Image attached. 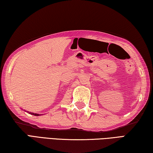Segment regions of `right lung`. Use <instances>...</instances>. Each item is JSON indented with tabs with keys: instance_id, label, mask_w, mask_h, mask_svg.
I'll return each mask as SVG.
<instances>
[{
	"instance_id": "right-lung-1",
	"label": "right lung",
	"mask_w": 153,
	"mask_h": 153,
	"mask_svg": "<svg viewBox=\"0 0 153 153\" xmlns=\"http://www.w3.org/2000/svg\"><path fill=\"white\" fill-rule=\"evenodd\" d=\"M32 113V114H33V115H39V114H36V113Z\"/></svg>"
}]
</instances>
